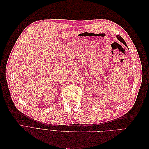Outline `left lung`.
<instances>
[{
	"label": "left lung",
	"mask_w": 149,
	"mask_h": 149,
	"mask_svg": "<svg viewBox=\"0 0 149 149\" xmlns=\"http://www.w3.org/2000/svg\"><path fill=\"white\" fill-rule=\"evenodd\" d=\"M117 38H118V39L119 40L120 42H121L122 43H124V44L125 45H126L125 42V41L124 40V39H123V38H122V37H120V36H119V35H117ZM126 46H127V45H126Z\"/></svg>",
	"instance_id": "left-lung-1"
}]
</instances>
